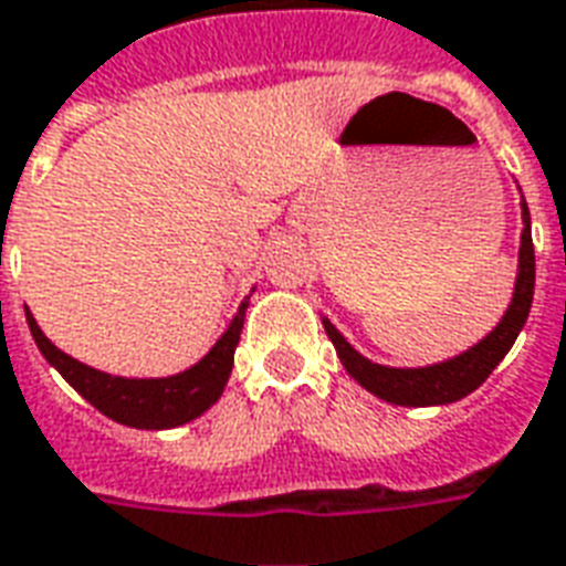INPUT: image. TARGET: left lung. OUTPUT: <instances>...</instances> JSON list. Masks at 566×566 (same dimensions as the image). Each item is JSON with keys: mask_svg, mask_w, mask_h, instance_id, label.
Listing matches in <instances>:
<instances>
[{"mask_svg": "<svg viewBox=\"0 0 566 566\" xmlns=\"http://www.w3.org/2000/svg\"><path fill=\"white\" fill-rule=\"evenodd\" d=\"M522 237H518V270L516 284H513V300L506 305V312L495 324V329L483 336L476 345H471L462 354L450 359L432 363V366H380L363 357L357 347L350 345L329 317L324 321V329L329 342L336 345V354L342 366L359 387L368 389L371 396L401 405V408H432V405H450V401L464 399L468 392H474L483 384L506 350L513 347L522 326L528 321L531 300H534V242H531V212L528 203L522 198Z\"/></svg>", "mask_w": 566, "mask_h": 566, "instance_id": "left-lung-1", "label": "left lung"}]
</instances>
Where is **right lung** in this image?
<instances>
[{
  "mask_svg": "<svg viewBox=\"0 0 566 566\" xmlns=\"http://www.w3.org/2000/svg\"><path fill=\"white\" fill-rule=\"evenodd\" d=\"M249 296L240 303L237 315L230 317L228 329L221 333L219 342L209 347L195 366H188L186 371H177V375H167V378H123V375L92 368L53 345L41 333L32 312H27V324L44 359L90 401L92 408H98L104 417L132 426V429L161 432V429H177V426L198 420L200 413H207L221 399V392L228 387L230 368H233V350L240 345Z\"/></svg>",
  "mask_w": 566,
  "mask_h": 566,
  "instance_id": "obj_1",
  "label": "right lung"
}]
</instances>
